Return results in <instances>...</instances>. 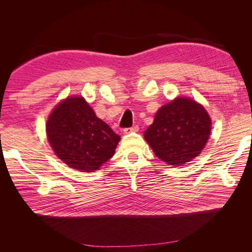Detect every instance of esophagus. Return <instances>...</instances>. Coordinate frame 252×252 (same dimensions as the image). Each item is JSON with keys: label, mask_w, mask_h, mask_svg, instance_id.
Segmentation results:
<instances>
[{"label": "esophagus", "mask_w": 252, "mask_h": 252, "mask_svg": "<svg viewBox=\"0 0 252 252\" xmlns=\"http://www.w3.org/2000/svg\"><path fill=\"white\" fill-rule=\"evenodd\" d=\"M138 130H139V127L138 126H133L131 128H125L124 130H123V133L124 134H129V133H131V132H136Z\"/></svg>", "instance_id": "esophagus-1"}]
</instances>
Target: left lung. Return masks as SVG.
Segmentation results:
<instances>
[{
  "mask_svg": "<svg viewBox=\"0 0 252 252\" xmlns=\"http://www.w3.org/2000/svg\"><path fill=\"white\" fill-rule=\"evenodd\" d=\"M212 120L204 106L189 96L163 105L144 139L167 165L183 166L201 155L211 134Z\"/></svg>",
  "mask_w": 252,
  "mask_h": 252,
  "instance_id": "obj_1",
  "label": "left lung"
}]
</instances>
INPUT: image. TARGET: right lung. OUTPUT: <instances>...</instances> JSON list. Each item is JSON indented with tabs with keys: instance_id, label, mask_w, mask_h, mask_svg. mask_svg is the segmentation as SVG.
Masks as SVG:
<instances>
[{
	"instance_id": "obj_1",
	"label": "right lung",
	"mask_w": 252,
	"mask_h": 252,
	"mask_svg": "<svg viewBox=\"0 0 252 252\" xmlns=\"http://www.w3.org/2000/svg\"><path fill=\"white\" fill-rule=\"evenodd\" d=\"M46 134L55 155L81 172L100 169L121 140L81 95L67 96L56 105L47 118Z\"/></svg>"
}]
</instances>
